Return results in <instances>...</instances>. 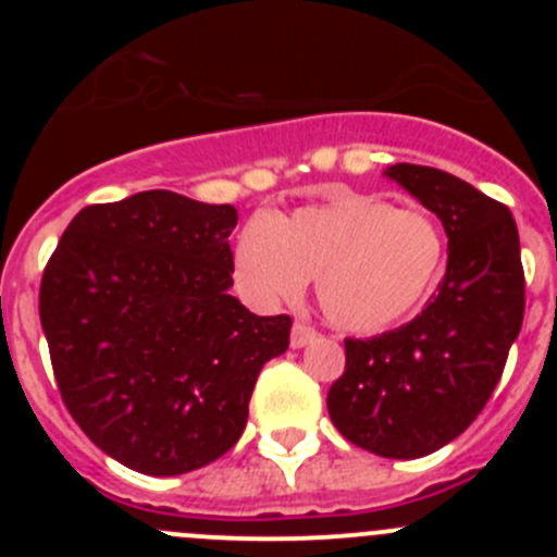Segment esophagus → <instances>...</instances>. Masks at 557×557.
<instances>
[{
    "label": "esophagus",
    "instance_id": "34e87169",
    "mask_svg": "<svg viewBox=\"0 0 557 557\" xmlns=\"http://www.w3.org/2000/svg\"><path fill=\"white\" fill-rule=\"evenodd\" d=\"M318 336V331L312 325H307L305 320H296L294 329H290V347H307Z\"/></svg>",
    "mask_w": 557,
    "mask_h": 557
}]
</instances>
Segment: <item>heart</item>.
Instances as JSON below:
<instances>
[{
	"mask_svg": "<svg viewBox=\"0 0 557 557\" xmlns=\"http://www.w3.org/2000/svg\"><path fill=\"white\" fill-rule=\"evenodd\" d=\"M445 263V232L429 212L363 194L247 223L234 247V280L247 299L290 301L314 277L325 318L356 334L412 318L440 288Z\"/></svg>",
	"mask_w": 557,
	"mask_h": 557,
	"instance_id": "heart-1",
	"label": "heart"
}]
</instances>
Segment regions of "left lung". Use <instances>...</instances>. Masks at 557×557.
I'll return each mask as SVG.
<instances>
[{
	"label": "left lung",
	"mask_w": 557,
	"mask_h": 557,
	"mask_svg": "<svg viewBox=\"0 0 557 557\" xmlns=\"http://www.w3.org/2000/svg\"><path fill=\"white\" fill-rule=\"evenodd\" d=\"M385 174L436 212L447 232V272L414 320L372 339H345L329 414L363 450L423 458L485 409L520 334L525 274L507 205L434 166L396 164Z\"/></svg>",
	"instance_id": "1"
}]
</instances>
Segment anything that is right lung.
<instances>
[{"instance_id": "obj_1", "label": "right lung", "mask_w": 557, "mask_h": 557, "mask_svg": "<svg viewBox=\"0 0 557 557\" xmlns=\"http://www.w3.org/2000/svg\"><path fill=\"white\" fill-rule=\"evenodd\" d=\"M232 205L143 190L88 205L39 285L55 385L83 434L153 476L232 450L263 363L288 350V314L258 318L228 294Z\"/></svg>"}]
</instances>
